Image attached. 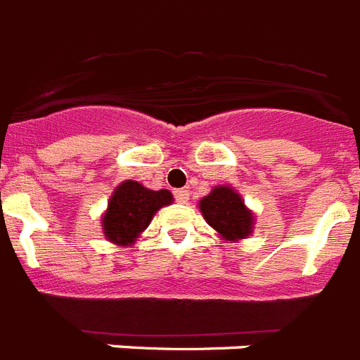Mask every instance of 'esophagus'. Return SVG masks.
Wrapping results in <instances>:
<instances>
[{"label": "esophagus", "mask_w": 360, "mask_h": 360, "mask_svg": "<svg viewBox=\"0 0 360 360\" xmlns=\"http://www.w3.org/2000/svg\"><path fill=\"white\" fill-rule=\"evenodd\" d=\"M174 198H176V202L188 204L189 191H188V189H176V191H174Z\"/></svg>", "instance_id": "esophagus-1"}]
</instances>
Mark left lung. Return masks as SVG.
<instances>
[{"label": "left lung", "instance_id": "obj_1", "mask_svg": "<svg viewBox=\"0 0 360 360\" xmlns=\"http://www.w3.org/2000/svg\"><path fill=\"white\" fill-rule=\"evenodd\" d=\"M202 217L217 230L223 240L238 241L251 234L255 229V215L245 206L240 193L230 186H217L198 202Z\"/></svg>", "mask_w": 360, "mask_h": 360}]
</instances>
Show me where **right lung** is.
Wrapping results in <instances>:
<instances>
[{"label":"right lung","mask_w":360,"mask_h":360,"mask_svg":"<svg viewBox=\"0 0 360 360\" xmlns=\"http://www.w3.org/2000/svg\"><path fill=\"white\" fill-rule=\"evenodd\" d=\"M172 202L169 189H152L135 180H126L115 189L102 217L103 234L115 245H131L150 225L158 210Z\"/></svg>","instance_id":"obj_1"}]
</instances>
